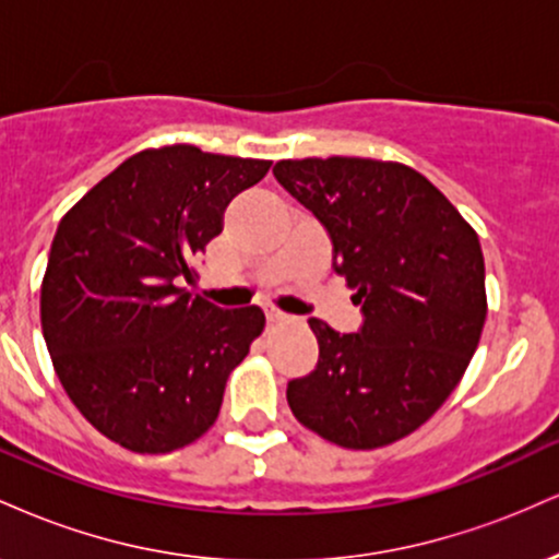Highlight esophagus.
<instances>
[{
    "label": "esophagus",
    "mask_w": 559,
    "mask_h": 559,
    "mask_svg": "<svg viewBox=\"0 0 559 559\" xmlns=\"http://www.w3.org/2000/svg\"><path fill=\"white\" fill-rule=\"evenodd\" d=\"M288 320H292V318L284 316V312H278V310H271V312H267V323H271V325L288 323Z\"/></svg>",
    "instance_id": "1"
}]
</instances>
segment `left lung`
<instances>
[{"label":"left lung","mask_w":559,"mask_h":559,"mask_svg":"<svg viewBox=\"0 0 559 559\" xmlns=\"http://www.w3.org/2000/svg\"><path fill=\"white\" fill-rule=\"evenodd\" d=\"M273 176L323 223L336 273L365 323L310 318L320 357L288 381L301 426L344 449L394 444L452 394L480 342L486 271L478 234L436 186L370 157L281 159Z\"/></svg>","instance_id":"left-lung-1"}]
</instances>
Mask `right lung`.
I'll use <instances>...</instances> for the list:
<instances>
[{
    "mask_svg": "<svg viewBox=\"0 0 559 559\" xmlns=\"http://www.w3.org/2000/svg\"><path fill=\"white\" fill-rule=\"evenodd\" d=\"M271 165L157 146L62 215L41 281L44 342L70 402L115 444L168 454L217 420L265 312L221 310L183 281L194 284V258L221 234L230 199Z\"/></svg>",
    "mask_w": 559,
    "mask_h": 559,
    "instance_id": "1",
    "label": "right lung"
}]
</instances>
